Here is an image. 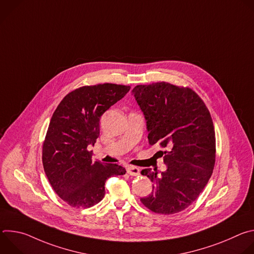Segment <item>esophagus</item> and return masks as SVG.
<instances>
[{"instance_id": "esophagus-1", "label": "esophagus", "mask_w": 254, "mask_h": 254, "mask_svg": "<svg viewBox=\"0 0 254 254\" xmlns=\"http://www.w3.org/2000/svg\"><path fill=\"white\" fill-rule=\"evenodd\" d=\"M127 172L130 176H138L139 175V169L137 167H134V166H128L127 168Z\"/></svg>"}]
</instances>
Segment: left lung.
Segmentation results:
<instances>
[{"label": "left lung", "instance_id": "left-lung-1", "mask_svg": "<svg viewBox=\"0 0 254 254\" xmlns=\"http://www.w3.org/2000/svg\"><path fill=\"white\" fill-rule=\"evenodd\" d=\"M132 94L146 118L150 144L169 149L163 153L165 172L141 171L154 185L140 202L158 214L183 211L198 198L213 173L216 138L211 115L190 87L160 81L136 85Z\"/></svg>", "mask_w": 254, "mask_h": 254}]
</instances>
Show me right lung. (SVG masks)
I'll use <instances>...</instances> for the list:
<instances>
[{
  "instance_id": "obj_1",
  "label": "right lung",
  "mask_w": 254,
  "mask_h": 254,
  "mask_svg": "<svg viewBox=\"0 0 254 254\" xmlns=\"http://www.w3.org/2000/svg\"><path fill=\"white\" fill-rule=\"evenodd\" d=\"M130 86L99 83L69 92L55 110L42 148L45 174L56 194L68 205L89 208L102 200L105 181L125 175L117 164L92 162L89 144L99 136L100 117Z\"/></svg>"
}]
</instances>
